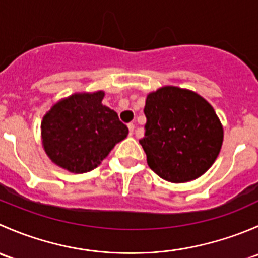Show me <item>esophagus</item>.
Here are the masks:
<instances>
[{"label": "esophagus", "instance_id": "obj_1", "mask_svg": "<svg viewBox=\"0 0 258 258\" xmlns=\"http://www.w3.org/2000/svg\"><path fill=\"white\" fill-rule=\"evenodd\" d=\"M128 131H130V135L134 134V131H135V124L134 123H128Z\"/></svg>", "mask_w": 258, "mask_h": 258}]
</instances>
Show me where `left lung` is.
I'll return each mask as SVG.
<instances>
[{
  "label": "left lung",
  "instance_id": "obj_1",
  "mask_svg": "<svg viewBox=\"0 0 258 258\" xmlns=\"http://www.w3.org/2000/svg\"><path fill=\"white\" fill-rule=\"evenodd\" d=\"M140 140L151 170L181 183L204 175L220 153L223 130L212 106L188 90L167 86L150 93Z\"/></svg>",
  "mask_w": 258,
  "mask_h": 258
}]
</instances>
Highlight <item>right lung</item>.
Returning <instances> with one entry per match:
<instances>
[{
  "label": "right lung",
  "mask_w": 258,
  "mask_h": 258,
  "mask_svg": "<svg viewBox=\"0 0 258 258\" xmlns=\"http://www.w3.org/2000/svg\"><path fill=\"white\" fill-rule=\"evenodd\" d=\"M105 93H76L59 101L41 123L42 145L56 165L83 173L97 167L128 128L118 114L102 105Z\"/></svg>",
  "instance_id": "1"
}]
</instances>
